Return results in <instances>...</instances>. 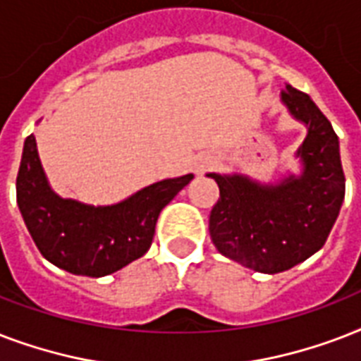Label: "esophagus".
Here are the masks:
<instances>
[{
    "label": "esophagus",
    "instance_id": "1",
    "mask_svg": "<svg viewBox=\"0 0 361 361\" xmlns=\"http://www.w3.org/2000/svg\"><path fill=\"white\" fill-rule=\"evenodd\" d=\"M209 164H212V163H209V161H206V163L198 164V166H197V170H198V172H202V170H206V169H208Z\"/></svg>",
    "mask_w": 361,
    "mask_h": 361
}]
</instances>
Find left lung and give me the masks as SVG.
<instances>
[{
	"instance_id": "1",
	"label": "left lung",
	"mask_w": 361,
	"mask_h": 361,
	"mask_svg": "<svg viewBox=\"0 0 361 361\" xmlns=\"http://www.w3.org/2000/svg\"><path fill=\"white\" fill-rule=\"evenodd\" d=\"M281 101L307 127L296 157L302 174L277 183H258L241 174H208L219 185L209 214V236L217 251L260 274H279L322 249L343 198L339 138L307 93L286 86Z\"/></svg>"
}]
</instances>
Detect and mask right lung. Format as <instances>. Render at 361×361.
I'll use <instances>...</instances> for the list:
<instances>
[{
	"instance_id": "obj_1",
	"label": "right lung",
	"mask_w": 361,
	"mask_h": 361,
	"mask_svg": "<svg viewBox=\"0 0 361 361\" xmlns=\"http://www.w3.org/2000/svg\"><path fill=\"white\" fill-rule=\"evenodd\" d=\"M191 180L192 174H185L157 181L112 206L61 198L48 185L30 135L16 176V202L48 262L69 274L103 277L146 255L161 209Z\"/></svg>"
}]
</instances>
